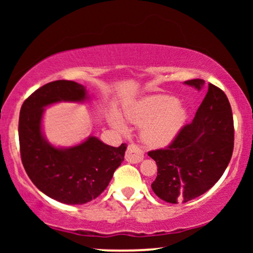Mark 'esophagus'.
<instances>
[{"mask_svg": "<svg viewBox=\"0 0 253 253\" xmlns=\"http://www.w3.org/2000/svg\"><path fill=\"white\" fill-rule=\"evenodd\" d=\"M125 158H126V161L129 162V163H133V164L140 163L144 158V152L138 145L130 144L128 145V147H127Z\"/></svg>", "mask_w": 253, "mask_h": 253, "instance_id": "obj_1", "label": "esophagus"}]
</instances>
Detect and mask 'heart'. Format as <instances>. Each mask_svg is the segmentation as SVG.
Wrapping results in <instances>:
<instances>
[{"label":"heart","instance_id":"heart-1","mask_svg":"<svg viewBox=\"0 0 253 253\" xmlns=\"http://www.w3.org/2000/svg\"><path fill=\"white\" fill-rule=\"evenodd\" d=\"M129 123L143 125L141 139L152 147L165 146L172 140L184 125L187 110L175 97L169 95H151L136 101L125 110ZM113 125L124 129L120 119L113 118Z\"/></svg>","mask_w":253,"mask_h":253}]
</instances>
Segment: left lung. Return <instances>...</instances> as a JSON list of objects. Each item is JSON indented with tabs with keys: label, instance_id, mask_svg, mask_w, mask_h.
Wrapping results in <instances>:
<instances>
[{
	"label": "left lung",
	"instance_id": "8db88e82",
	"mask_svg": "<svg viewBox=\"0 0 253 253\" xmlns=\"http://www.w3.org/2000/svg\"><path fill=\"white\" fill-rule=\"evenodd\" d=\"M184 84L201 90L203 80ZM234 146L231 104L225 92L213 84L190 124L179 130L167 149L150 151L158 170L151 188L169 203L188 202L210 190L225 172Z\"/></svg>",
	"mask_w": 253,
	"mask_h": 253
}]
</instances>
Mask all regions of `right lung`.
Masks as SVG:
<instances>
[{"label":"right lung","mask_w":253,"mask_h":253,"mask_svg":"<svg viewBox=\"0 0 253 253\" xmlns=\"http://www.w3.org/2000/svg\"><path fill=\"white\" fill-rule=\"evenodd\" d=\"M86 89L72 81H54L26 98L20 110L19 141L24 168L45 195L66 205L95 200L108 187L124 161L127 145H106L96 136L71 147H56L45 139L42 121L45 107L57 102H84Z\"/></svg>","instance_id":"add662e5"}]
</instances>
